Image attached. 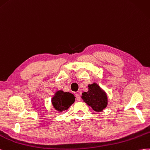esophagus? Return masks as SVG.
Masks as SVG:
<instances>
[{
    "label": "esophagus",
    "instance_id": "esophagus-1",
    "mask_svg": "<svg viewBox=\"0 0 150 150\" xmlns=\"http://www.w3.org/2000/svg\"><path fill=\"white\" fill-rule=\"evenodd\" d=\"M75 96H76V100H77L78 101H80L81 100V97H80V96L79 93H76Z\"/></svg>",
    "mask_w": 150,
    "mask_h": 150
}]
</instances>
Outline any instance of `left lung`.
<instances>
[{"label": "left lung", "instance_id": "8db88e82", "mask_svg": "<svg viewBox=\"0 0 150 150\" xmlns=\"http://www.w3.org/2000/svg\"><path fill=\"white\" fill-rule=\"evenodd\" d=\"M88 91L82 93L83 102L91 106L96 112H100L108 105V97L105 92L97 83L88 85Z\"/></svg>", "mask_w": 150, "mask_h": 150}]
</instances>
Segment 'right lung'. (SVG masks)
<instances>
[{
	"mask_svg": "<svg viewBox=\"0 0 150 150\" xmlns=\"http://www.w3.org/2000/svg\"><path fill=\"white\" fill-rule=\"evenodd\" d=\"M75 100V97L72 93L59 91L55 93L51 102L55 109L59 112H62L69 108V107L74 103Z\"/></svg>",
	"mask_w": 150,
	"mask_h": 150,
	"instance_id": "add662e5",
	"label": "right lung"
}]
</instances>
